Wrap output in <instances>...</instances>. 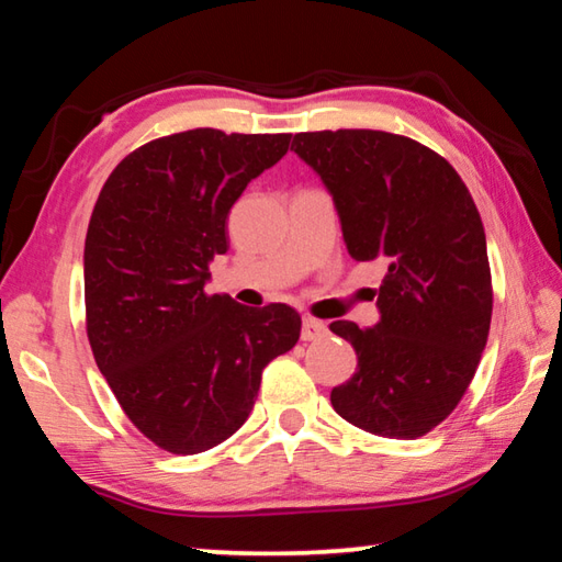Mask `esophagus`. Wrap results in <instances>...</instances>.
Listing matches in <instances>:
<instances>
[{
    "mask_svg": "<svg viewBox=\"0 0 562 562\" xmlns=\"http://www.w3.org/2000/svg\"><path fill=\"white\" fill-rule=\"evenodd\" d=\"M325 335H327L325 322H319L315 317H304L302 319V339L304 341H315V339H322Z\"/></svg>",
    "mask_w": 562,
    "mask_h": 562,
    "instance_id": "esophagus-1",
    "label": "esophagus"
}]
</instances>
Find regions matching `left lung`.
I'll return each instance as SVG.
<instances>
[{"mask_svg": "<svg viewBox=\"0 0 562 562\" xmlns=\"http://www.w3.org/2000/svg\"><path fill=\"white\" fill-rule=\"evenodd\" d=\"M357 262L386 268L379 322L329 329L357 351L331 406L369 434L418 439L449 416L486 347L493 292L481 215L451 164L406 136L369 128L297 133Z\"/></svg>", "mask_w": 562, "mask_h": 562, "instance_id": "8db88e82", "label": "left lung"}]
</instances>
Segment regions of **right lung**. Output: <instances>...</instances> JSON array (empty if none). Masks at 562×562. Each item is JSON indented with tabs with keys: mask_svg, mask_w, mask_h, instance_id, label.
Returning <instances> with one entry per match:
<instances>
[{
	"mask_svg": "<svg viewBox=\"0 0 562 562\" xmlns=\"http://www.w3.org/2000/svg\"><path fill=\"white\" fill-rule=\"evenodd\" d=\"M290 133L195 128L156 138L113 168L83 247L93 359L133 426L170 453H201L240 429L262 369L300 339L288 304L207 294L227 252V213L288 154Z\"/></svg>",
	"mask_w": 562,
	"mask_h": 562,
	"instance_id": "1",
	"label": "right lung"
}]
</instances>
